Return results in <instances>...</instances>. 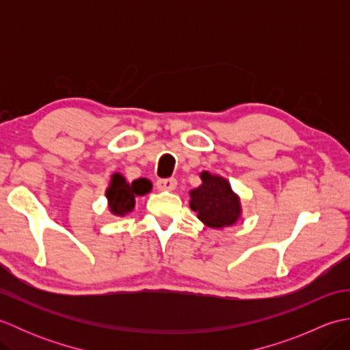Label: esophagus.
I'll list each match as a JSON object with an SVG mask.
<instances>
[{
	"mask_svg": "<svg viewBox=\"0 0 350 350\" xmlns=\"http://www.w3.org/2000/svg\"><path fill=\"white\" fill-rule=\"evenodd\" d=\"M156 187L159 191H174L177 187V180L170 177V179H159L156 182Z\"/></svg>",
	"mask_w": 350,
	"mask_h": 350,
	"instance_id": "34e87169",
	"label": "esophagus"
}]
</instances>
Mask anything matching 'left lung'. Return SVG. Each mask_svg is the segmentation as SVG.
<instances>
[{
  "label": "left lung",
  "mask_w": 350,
  "mask_h": 350,
  "mask_svg": "<svg viewBox=\"0 0 350 350\" xmlns=\"http://www.w3.org/2000/svg\"><path fill=\"white\" fill-rule=\"evenodd\" d=\"M202 185L189 192L191 209L204 226L222 228L236 224L241 218L242 207L227 179L203 171L200 174Z\"/></svg>",
  "instance_id": "left-lung-1"
}]
</instances>
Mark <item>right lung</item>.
I'll return each mask as SVG.
<instances>
[{
    "label": "right lung",
    "instance_id": "obj_1",
    "mask_svg": "<svg viewBox=\"0 0 350 350\" xmlns=\"http://www.w3.org/2000/svg\"><path fill=\"white\" fill-rule=\"evenodd\" d=\"M152 191V182L147 179H137L132 183L126 182L120 173L111 176L109 187L107 188L105 196L108 198V206L111 213L117 217H124L135 207V197L146 196Z\"/></svg>",
    "mask_w": 350,
    "mask_h": 350
}]
</instances>
